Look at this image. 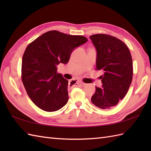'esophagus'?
Wrapping results in <instances>:
<instances>
[{
  "instance_id": "1",
  "label": "esophagus",
  "mask_w": 151,
  "mask_h": 151,
  "mask_svg": "<svg viewBox=\"0 0 151 151\" xmlns=\"http://www.w3.org/2000/svg\"><path fill=\"white\" fill-rule=\"evenodd\" d=\"M79 84H82V82L77 81V80H73V81H71L70 82V85L71 86V87H76V86H78Z\"/></svg>"
}]
</instances>
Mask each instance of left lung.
Listing matches in <instances>:
<instances>
[{
    "label": "left lung",
    "mask_w": 151,
    "mask_h": 151,
    "mask_svg": "<svg viewBox=\"0 0 151 151\" xmlns=\"http://www.w3.org/2000/svg\"><path fill=\"white\" fill-rule=\"evenodd\" d=\"M97 51L96 69L102 72V87H95L91 101L98 108L115 106L129 90L132 80V59L129 48L121 40L110 35L89 36Z\"/></svg>",
    "instance_id": "left-lung-1"
}]
</instances>
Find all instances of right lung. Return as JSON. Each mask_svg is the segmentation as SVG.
<instances>
[{
    "instance_id": "1",
    "label": "right lung",
    "mask_w": 151,
    "mask_h": 151,
    "mask_svg": "<svg viewBox=\"0 0 151 151\" xmlns=\"http://www.w3.org/2000/svg\"><path fill=\"white\" fill-rule=\"evenodd\" d=\"M87 41L84 36L51 30L27 46L22 60V81L38 108L55 111L67 104L69 81L57 73V65L66 64L74 49Z\"/></svg>"
}]
</instances>
